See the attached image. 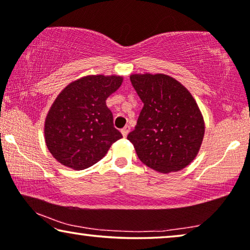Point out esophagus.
Returning a JSON list of instances; mask_svg holds the SVG:
<instances>
[{
  "mask_svg": "<svg viewBox=\"0 0 250 250\" xmlns=\"http://www.w3.org/2000/svg\"><path fill=\"white\" fill-rule=\"evenodd\" d=\"M129 131H130V126H129V125H125V128L121 130V133H122V136H124V137H126V136H128Z\"/></svg>",
  "mask_w": 250,
  "mask_h": 250,
  "instance_id": "obj_1",
  "label": "esophagus"
}]
</instances>
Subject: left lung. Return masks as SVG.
<instances>
[{
  "instance_id": "left-lung-1",
  "label": "left lung",
  "mask_w": 250,
  "mask_h": 250,
  "mask_svg": "<svg viewBox=\"0 0 250 250\" xmlns=\"http://www.w3.org/2000/svg\"><path fill=\"white\" fill-rule=\"evenodd\" d=\"M144 103L135 130L128 135L139 160L161 173L185 168L202 145L205 124L195 98L170 76L131 75Z\"/></svg>"
}]
</instances>
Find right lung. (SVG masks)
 <instances>
[{
  "instance_id": "obj_1",
  "label": "right lung",
  "mask_w": 250,
  "mask_h": 250,
  "mask_svg": "<svg viewBox=\"0 0 250 250\" xmlns=\"http://www.w3.org/2000/svg\"><path fill=\"white\" fill-rule=\"evenodd\" d=\"M120 76H87L56 97L45 119V143L54 159L83 170L103 159L121 132L113 125L106 98L119 89Z\"/></svg>"
}]
</instances>
